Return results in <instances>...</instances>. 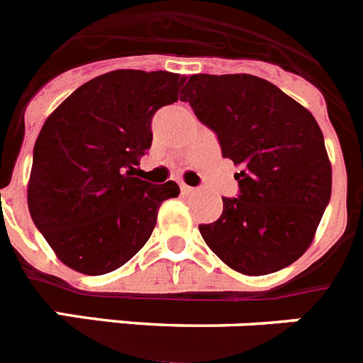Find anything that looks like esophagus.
Segmentation results:
<instances>
[{
	"label": "esophagus",
	"mask_w": 363,
	"mask_h": 363,
	"mask_svg": "<svg viewBox=\"0 0 363 363\" xmlns=\"http://www.w3.org/2000/svg\"><path fill=\"white\" fill-rule=\"evenodd\" d=\"M195 189L191 188V186H188V184H184V182H181V194L182 195H189V194H194Z\"/></svg>",
	"instance_id": "34e87169"
}]
</instances>
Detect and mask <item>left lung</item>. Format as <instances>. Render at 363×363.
Listing matches in <instances>:
<instances>
[{"mask_svg": "<svg viewBox=\"0 0 363 363\" xmlns=\"http://www.w3.org/2000/svg\"><path fill=\"white\" fill-rule=\"evenodd\" d=\"M222 157L240 166L237 197L201 224L204 242L244 275L284 269L309 247L331 199V164L315 117L266 79L195 74L182 88Z\"/></svg>", "mask_w": 363, "mask_h": 363, "instance_id": "left-lung-1", "label": "left lung"}]
</instances>
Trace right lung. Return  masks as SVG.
<instances>
[{
    "instance_id": "1",
    "label": "right lung",
    "mask_w": 363,
    "mask_h": 363,
    "mask_svg": "<svg viewBox=\"0 0 363 363\" xmlns=\"http://www.w3.org/2000/svg\"><path fill=\"white\" fill-rule=\"evenodd\" d=\"M184 77L113 70L94 77L45 121L34 146L28 210L55 255L104 275L146 244L174 181L152 184L135 166L152 146V117L179 99Z\"/></svg>"
}]
</instances>
